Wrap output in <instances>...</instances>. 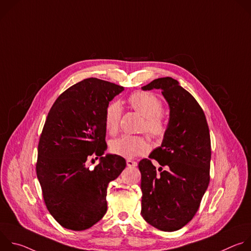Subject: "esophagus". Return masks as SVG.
<instances>
[{
  "label": "esophagus",
  "mask_w": 251,
  "mask_h": 251,
  "mask_svg": "<svg viewBox=\"0 0 251 251\" xmlns=\"http://www.w3.org/2000/svg\"><path fill=\"white\" fill-rule=\"evenodd\" d=\"M126 164H127V166L130 167V168H135V167L137 166V163H136L135 161H132V160H127V161H126Z\"/></svg>",
  "instance_id": "1"
}]
</instances>
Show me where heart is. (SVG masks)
<instances>
[{"mask_svg":"<svg viewBox=\"0 0 251 251\" xmlns=\"http://www.w3.org/2000/svg\"><path fill=\"white\" fill-rule=\"evenodd\" d=\"M128 102L133 109L145 117L143 129L155 138L162 137L167 129V119L162 112V101L153 93L137 91L132 93ZM122 108L119 102L113 101L106 106L104 112V125L110 134L117 132L121 118ZM112 153L124 157L134 158L149 151L147 140L142 136L123 135L110 143Z\"/></svg>","mask_w":251,"mask_h":251,"instance_id":"b5f03b06","label":"heart"}]
</instances>
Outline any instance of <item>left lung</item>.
Here are the masks:
<instances>
[{
    "label": "left lung",
    "mask_w": 251,
    "mask_h": 251,
    "mask_svg": "<svg viewBox=\"0 0 251 251\" xmlns=\"http://www.w3.org/2000/svg\"><path fill=\"white\" fill-rule=\"evenodd\" d=\"M142 89L162 90L170 107V119L162 145L150 154V159L138 165L141 214L154 227L175 231L192 221L208 187L209 130L200 104L176 79L157 78ZM152 159L160 164V173Z\"/></svg>",
    "instance_id": "1"
}]
</instances>
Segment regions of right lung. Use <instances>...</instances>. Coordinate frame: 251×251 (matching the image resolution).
<instances>
[{
  "instance_id": "add662e5",
  "label": "right lung",
  "mask_w": 251,
  "mask_h": 251,
  "mask_svg": "<svg viewBox=\"0 0 251 251\" xmlns=\"http://www.w3.org/2000/svg\"><path fill=\"white\" fill-rule=\"evenodd\" d=\"M123 90L115 83L86 78L61 93L48 114L37 176L50 213L67 229H87L104 217L107 187L126 167L121 156H103L105 108ZM92 156L100 163L89 169L86 165Z\"/></svg>"
}]
</instances>
